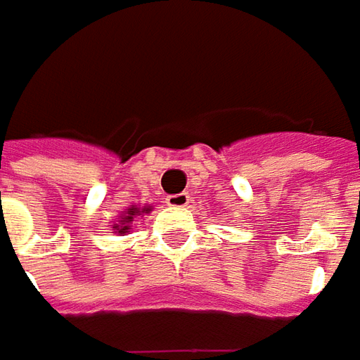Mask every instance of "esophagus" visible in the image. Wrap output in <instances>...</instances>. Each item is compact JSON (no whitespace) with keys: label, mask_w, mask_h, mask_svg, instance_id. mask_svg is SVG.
I'll return each mask as SVG.
<instances>
[{"label":"esophagus","mask_w":360,"mask_h":360,"mask_svg":"<svg viewBox=\"0 0 360 360\" xmlns=\"http://www.w3.org/2000/svg\"><path fill=\"white\" fill-rule=\"evenodd\" d=\"M167 205L173 209H181V207H187L189 205V195L187 193H177V195H169Z\"/></svg>","instance_id":"1"}]
</instances>
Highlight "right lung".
<instances>
[{
  "mask_svg": "<svg viewBox=\"0 0 360 360\" xmlns=\"http://www.w3.org/2000/svg\"><path fill=\"white\" fill-rule=\"evenodd\" d=\"M151 209H153V205H131L125 211H121V215L117 217V221L111 225V231L117 233V235H127L131 231V227H133L135 217H139V215L143 217L145 213H151Z\"/></svg>",
  "mask_w": 360,
  "mask_h": 360,
  "instance_id": "1",
  "label": "right lung"
}]
</instances>
